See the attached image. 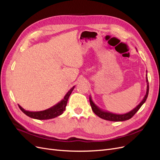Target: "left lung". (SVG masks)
<instances>
[{
    "instance_id": "1",
    "label": "left lung",
    "mask_w": 160,
    "mask_h": 160,
    "mask_svg": "<svg viewBox=\"0 0 160 160\" xmlns=\"http://www.w3.org/2000/svg\"><path fill=\"white\" fill-rule=\"evenodd\" d=\"M146 72H147V74H146V82H147V91H146V94L143 100H141V102L135 108H134L133 110L125 114H115L111 112L104 111L102 109L99 108L97 104L93 102L92 98H91V97L90 96L89 97L90 103L93 112L100 118H103L104 120H107L110 121H127V120L130 119V118L138 111V110L141 108V107L143 105V104L145 103V102L146 101V100H147L148 93H149V82H148V72L146 71Z\"/></svg>"
}]
</instances>
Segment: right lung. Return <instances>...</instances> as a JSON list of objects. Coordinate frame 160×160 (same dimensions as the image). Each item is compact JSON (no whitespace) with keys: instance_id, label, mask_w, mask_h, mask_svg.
<instances>
[{"instance_id":"obj_1","label":"right lung","mask_w":160,"mask_h":160,"mask_svg":"<svg viewBox=\"0 0 160 160\" xmlns=\"http://www.w3.org/2000/svg\"><path fill=\"white\" fill-rule=\"evenodd\" d=\"M75 86L68 91L67 94L65 95V97L61 100L60 102H59L56 105L53 106L52 107L49 108L46 110L42 111H37V112H33V111H26L24 108H22L19 104V108L21 110V111L25 113L26 115L28 117L35 118V119L38 120H47V119H51V118H56L58 116L61 115L65 111L66 107L67 105V102L68 98H69L71 93L72 92L73 90L74 89Z\"/></svg>"}]
</instances>
